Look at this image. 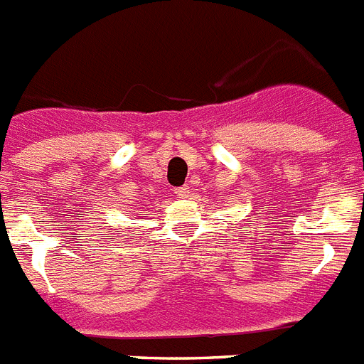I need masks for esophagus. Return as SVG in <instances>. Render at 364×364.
<instances>
[{
  "instance_id": "obj_1",
  "label": "esophagus",
  "mask_w": 364,
  "mask_h": 364,
  "mask_svg": "<svg viewBox=\"0 0 364 364\" xmlns=\"http://www.w3.org/2000/svg\"><path fill=\"white\" fill-rule=\"evenodd\" d=\"M189 186H182V188H176L175 189V195L178 198H188L189 197Z\"/></svg>"
}]
</instances>
